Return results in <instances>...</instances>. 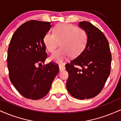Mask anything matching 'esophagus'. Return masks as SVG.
<instances>
[{
	"label": "esophagus",
	"mask_w": 121,
	"mask_h": 121,
	"mask_svg": "<svg viewBox=\"0 0 121 121\" xmlns=\"http://www.w3.org/2000/svg\"><path fill=\"white\" fill-rule=\"evenodd\" d=\"M65 69V67L64 65H59V70L60 71H62V70H64Z\"/></svg>",
	"instance_id": "34e87169"
}]
</instances>
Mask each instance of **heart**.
<instances>
[{
  "label": "heart",
  "instance_id": "obj_1",
  "mask_svg": "<svg viewBox=\"0 0 121 121\" xmlns=\"http://www.w3.org/2000/svg\"><path fill=\"white\" fill-rule=\"evenodd\" d=\"M87 35L81 28L72 24L60 23L54 28L53 34L48 32L43 38V42L48 52H53L60 43L61 47L53 53L49 60L62 64L69 59L78 56L86 45Z\"/></svg>",
  "mask_w": 121,
  "mask_h": 121
}]
</instances>
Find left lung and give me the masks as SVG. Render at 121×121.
I'll list each match as a JSON object with an SVG mask.
<instances>
[{
    "label": "left lung",
    "mask_w": 121,
    "mask_h": 121,
    "mask_svg": "<svg viewBox=\"0 0 121 121\" xmlns=\"http://www.w3.org/2000/svg\"><path fill=\"white\" fill-rule=\"evenodd\" d=\"M78 26L86 32L87 41L80 55L65 65L69 74L66 89L77 99H89L103 89L110 73L112 55L106 37L98 28L85 21Z\"/></svg>",
    "instance_id": "left-lung-1"
}]
</instances>
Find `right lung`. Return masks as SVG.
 I'll list each match as a JSON object with an SVG mask.
<instances>
[{
  "mask_svg": "<svg viewBox=\"0 0 121 121\" xmlns=\"http://www.w3.org/2000/svg\"><path fill=\"white\" fill-rule=\"evenodd\" d=\"M51 27L50 22L28 21L16 30L9 43V80L20 94L28 99L36 100L45 96L59 72V67L52 62L36 67L47 57L43 38Z\"/></svg>",
  "mask_w": 121,
  "mask_h": 121,
  "instance_id": "obj_1",
  "label": "right lung"
}]
</instances>
